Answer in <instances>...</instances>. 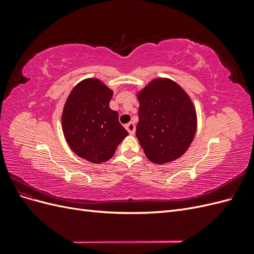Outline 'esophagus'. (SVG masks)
Listing matches in <instances>:
<instances>
[{
	"label": "esophagus",
	"instance_id": "obj_1",
	"mask_svg": "<svg viewBox=\"0 0 254 254\" xmlns=\"http://www.w3.org/2000/svg\"><path fill=\"white\" fill-rule=\"evenodd\" d=\"M125 128L127 129V131H128L130 134H134V132H135V125L133 124L132 122L128 123V124L125 126Z\"/></svg>",
	"mask_w": 254,
	"mask_h": 254
}]
</instances>
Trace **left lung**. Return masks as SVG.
<instances>
[{
  "mask_svg": "<svg viewBox=\"0 0 254 254\" xmlns=\"http://www.w3.org/2000/svg\"><path fill=\"white\" fill-rule=\"evenodd\" d=\"M136 137L146 157L156 164L180 158L196 133L197 114L189 94L170 78H155L136 93Z\"/></svg>",
  "mask_w": 254,
  "mask_h": 254,
  "instance_id": "obj_1",
  "label": "left lung"
}]
</instances>
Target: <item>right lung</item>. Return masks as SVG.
Here are the masks:
<instances>
[{
	"label": "right lung",
	"mask_w": 254,
	"mask_h": 254,
	"mask_svg": "<svg viewBox=\"0 0 254 254\" xmlns=\"http://www.w3.org/2000/svg\"><path fill=\"white\" fill-rule=\"evenodd\" d=\"M113 91L97 78L78 82L68 94L61 115L66 143L78 157L92 163L110 160L128 135L110 109Z\"/></svg>",
	"instance_id": "add662e5"
}]
</instances>
